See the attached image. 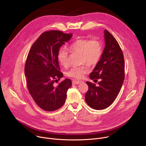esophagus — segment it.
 Returning a JSON list of instances; mask_svg holds the SVG:
<instances>
[{"label":"esophagus","mask_w":146,"mask_h":146,"mask_svg":"<svg viewBox=\"0 0 146 146\" xmlns=\"http://www.w3.org/2000/svg\"><path fill=\"white\" fill-rule=\"evenodd\" d=\"M80 83H81V81L76 80H73L72 81V84H73V85H74V84H79Z\"/></svg>","instance_id":"esophagus-1"}]
</instances>
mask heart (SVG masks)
Instances as JSON below:
<instances>
[{
  "label": "heart",
  "instance_id": "b5f03b06",
  "mask_svg": "<svg viewBox=\"0 0 146 146\" xmlns=\"http://www.w3.org/2000/svg\"><path fill=\"white\" fill-rule=\"evenodd\" d=\"M69 49L71 52L81 54L80 63L83 64L79 67H73L67 72V76L76 79L82 78L83 75L89 71L87 64L92 66L98 64L103 53L102 44L97 38L77 39L69 46ZM57 60L63 67H67L69 66V55L67 50L64 48L60 49L57 54Z\"/></svg>",
  "mask_w": 146,
  "mask_h": 146
}]
</instances>
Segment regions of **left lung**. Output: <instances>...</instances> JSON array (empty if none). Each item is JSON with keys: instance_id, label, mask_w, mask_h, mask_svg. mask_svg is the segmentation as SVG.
Wrapping results in <instances>:
<instances>
[{"instance_id": "1", "label": "left lung", "mask_w": 146, "mask_h": 146, "mask_svg": "<svg viewBox=\"0 0 146 146\" xmlns=\"http://www.w3.org/2000/svg\"><path fill=\"white\" fill-rule=\"evenodd\" d=\"M105 47L99 63L89 77L96 83L87 82L89 89L85 100L90 108L102 110L108 108L119 93L124 80V59L123 52L114 36L104 32Z\"/></svg>"}]
</instances>
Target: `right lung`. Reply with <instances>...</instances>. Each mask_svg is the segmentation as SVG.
Here are the masks:
<instances>
[{"label":"right lung","instance_id":"add662e5","mask_svg":"<svg viewBox=\"0 0 146 146\" xmlns=\"http://www.w3.org/2000/svg\"><path fill=\"white\" fill-rule=\"evenodd\" d=\"M72 36V33L59 31H46L38 37L28 53L25 66L27 89L35 103L45 111L60 108L72 86L69 79L56 87L53 85L63 76L60 72L58 52Z\"/></svg>","mask_w":146,"mask_h":146}]
</instances>
